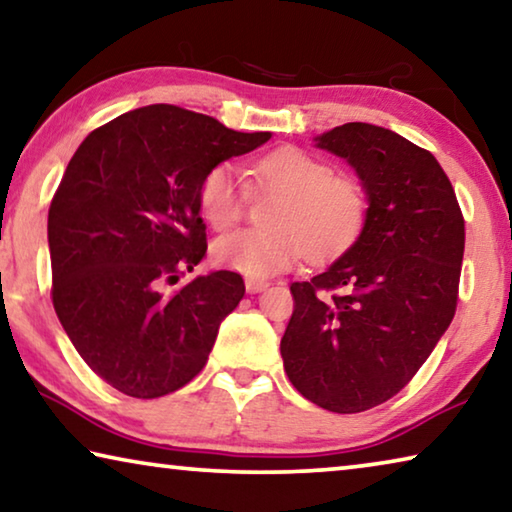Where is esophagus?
<instances>
[{
    "label": "esophagus",
    "mask_w": 512,
    "mask_h": 512,
    "mask_svg": "<svg viewBox=\"0 0 512 512\" xmlns=\"http://www.w3.org/2000/svg\"><path fill=\"white\" fill-rule=\"evenodd\" d=\"M266 287H269V282H266V280L246 278V289H248V294H259V291H264Z\"/></svg>",
    "instance_id": "34e87169"
}]
</instances>
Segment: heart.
<instances>
[{"mask_svg":"<svg viewBox=\"0 0 512 512\" xmlns=\"http://www.w3.org/2000/svg\"><path fill=\"white\" fill-rule=\"evenodd\" d=\"M332 170L300 148H278L248 166L259 189L275 193L271 230H239L218 237L214 262L248 278H271L287 271L307 253L328 259L360 237L369 216L367 189L351 175ZM200 212L216 230L234 225L246 202V182L230 164H218L205 175L198 191Z\"/></svg>","mask_w":512,"mask_h":512,"instance_id":"heart-1","label":"heart"}]
</instances>
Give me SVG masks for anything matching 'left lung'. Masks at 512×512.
Segmentation results:
<instances>
[{
	"label": "left lung",
	"mask_w": 512,
	"mask_h": 512,
	"mask_svg": "<svg viewBox=\"0 0 512 512\" xmlns=\"http://www.w3.org/2000/svg\"><path fill=\"white\" fill-rule=\"evenodd\" d=\"M314 143L351 164L369 216L342 257L291 285L280 353L307 401L353 415L399 394L449 328L465 221L437 159L392 129L346 123Z\"/></svg>",
	"instance_id": "obj_1"
}]
</instances>
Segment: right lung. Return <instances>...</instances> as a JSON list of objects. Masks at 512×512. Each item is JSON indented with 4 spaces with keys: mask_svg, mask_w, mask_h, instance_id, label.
<instances>
[{
    "mask_svg": "<svg viewBox=\"0 0 512 512\" xmlns=\"http://www.w3.org/2000/svg\"><path fill=\"white\" fill-rule=\"evenodd\" d=\"M269 139L150 104L97 127L70 159L47 216L52 303L77 353L118 392L157 399L205 367L246 294L241 275L168 287L207 253L205 175Z\"/></svg>",
    "mask_w": 512,
    "mask_h": 512,
    "instance_id": "obj_1",
    "label": "right lung"
}]
</instances>
